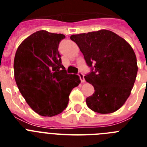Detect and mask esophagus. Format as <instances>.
<instances>
[{"label":"esophagus","instance_id":"obj_1","mask_svg":"<svg viewBox=\"0 0 147 147\" xmlns=\"http://www.w3.org/2000/svg\"><path fill=\"white\" fill-rule=\"evenodd\" d=\"M78 75L80 76V80H81L82 82H85V77H84V74H83L82 73V72H79V74H78Z\"/></svg>","mask_w":147,"mask_h":147}]
</instances>
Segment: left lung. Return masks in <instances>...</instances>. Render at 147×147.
<instances>
[{
  "label": "left lung",
  "mask_w": 147,
  "mask_h": 147,
  "mask_svg": "<svg viewBox=\"0 0 147 147\" xmlns=\"http://www.w3.org/2000/svg\"><path fill=\"white\" fill-rule=\"evenodd\" d=\"M71 40L79 46L86 63L92 67L91 72L85 76L95 90L86 98L88 107L101 114L119 110L130 95L138 69L131 45L105 29L73 34Z\"/></svg>",
  "instance_id": "obj_1"
}]
</instances>
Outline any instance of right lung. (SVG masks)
<instances>
[{"label": "right lung", "mask_w": 147, "mask_h": 147, "mask_svg": "<svg viewBox=\"0 0 147 147\" xmlns=\"http://www.w3.org/2000/svg\"><path fill=\"white\" fill-rule=\"evenodd\" d=\"M65 36L42 30L26 38L18 46L14 60L18 88L30 107L42 116L58 115L67 107L80 76L67 74L58 51Z\"/></svg>", "instance_id": "obj_1"}]
</instances>
